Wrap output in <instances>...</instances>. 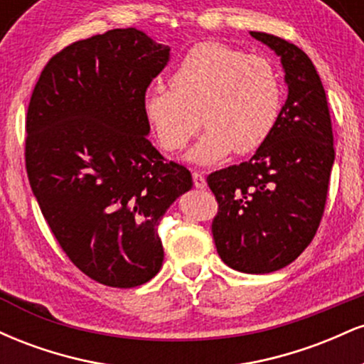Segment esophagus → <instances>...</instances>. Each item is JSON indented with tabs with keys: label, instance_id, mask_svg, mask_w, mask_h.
<instances>
[{
	"label": "esophagus",
	"instance_id": "34e87169",
	"mask_svg": "<svg viewBox=\"0 0 364 364\" xmlns=\"http://www.w3.org/2000/svg\"><path fill=\"white\" fill-rule=\"evenodd\" d=\"M193 185L198 188V190H203V188L207 186L205 176H203L202 173H198V171H195V173H193Z\"/></svg>",
	"mask_w": 364,
	"mask_h": 364
}]
</instances>
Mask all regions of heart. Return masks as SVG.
Returning <instances> with one entry per match:
<instances>
[{"label":"heart","instance_id":"b5f03b06","mask_svg":"<svg viewBox=\"0 0 364 364\" xmlns=\"http://www.w3.org/2000/svg\"><path fill=\"white\" fill-rule=\"evenodd\" d=\"M169 85L149 87L144 118L168 152L185 149L202 118L205 133L188 152V161L200 166L215 164L232 150L245 156L260 149L281 114L282 82L274 63L220 43L193 46Z\"/></svg>","mask_w":364,"mask_h":364}]
</instances>
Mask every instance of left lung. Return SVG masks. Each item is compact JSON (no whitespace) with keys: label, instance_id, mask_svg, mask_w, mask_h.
<instances>
[{"label":"left lung","instance_id":"1","mask_svg":"<svg viewBox=\"0 0 364 364\" xmlns=\"http://www.w3.org/2000/svg\"><path fill=\"white\" fill-rule=\"evenodd\" d=\"M250 36L281 58L287 99L255 156L215 171L207 183L219 202L212 223L219 257L237 272L269 274L311 243L336 154L327 95L310 58L281 37Z\"/></svg>","mask_w":364,"mask_h":364}]
</instances>
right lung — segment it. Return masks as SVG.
Returning a JSON list of instances; mask_svg holds the SVG:
<instances>
[{"mask_svg": "<svg viewBox=\"0 0 364 364\" xmlns=\"http://www.w3.org/2000/svg\"><path fill=\"white\" fill-rule=\"evenodd\" d=\"M169 46L114 28L54 54L27 111L25 164L54 237L83 274L111 287L156 277L157 228L191 173L147 139L141 99Z\"/></svg>", "mask_w": 364, "mask_h": 364, "instance_id": "right-lung-1", "label": "right lung"}]
</instances>
